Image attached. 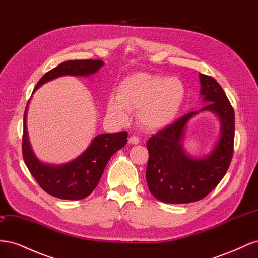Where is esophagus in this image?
Wrapping results in <instances>:
<instances>
[{
    "mask_svg": "<svg viewBox=\"0 0 258 258\" xmlns=\"http://www.w3.org/2000/svg\"><path fill=\"white\" fill-rule=\"evenodd\" d=\"M128 141H129V143H130V144H134V145H136V144H138V143L140 142V139H139L138 137H136V136H132V137H130V138H129Z\"/></svg>",
    "mask_w": 258,
    "mask_h": 258,
    "instance_id": "1",
    "label": "esophagus"
}]
</instances>
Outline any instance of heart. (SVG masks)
I'll use <instances>...</instances> for the list:
<instances>
[{
    "mask_svg": "<svg viewBox=\"0 0 258 258\" xmlns=\"http://www.w3.org/2000/svg\"><path fill=\"white\" fill-rule=\"evenodd\" d=\"M186 89L177 77L136 73L119 84L116 97L106 101V111L118 121L129 118L137 110L140 126L147 131H159L172 123L185 100Z\"/></svg>",
    "mask_w": 258,
    "mask_h": 258,
    "instance_id": "b5f03b06",
    "label": "heart"
}]
</instances>
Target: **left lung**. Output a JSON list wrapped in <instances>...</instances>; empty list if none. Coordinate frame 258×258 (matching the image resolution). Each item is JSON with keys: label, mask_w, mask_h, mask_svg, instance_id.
I'll return each instance as SVG.
<instances>
[{"label": "left lung", "mask_w": 258, "mask_h": 258, "mask_svg": "<svg viewBox=\"0 0 258 258\" xmlns=\"http://www.w3.org/2000/svg\"><path fill=\"white\" fill-rule=\"evenodd\" d=\"M200 99L206 105L184 115L147 141L146 182L155 198L166 204H189L205 198L227 172L233 152L235 113L225 91L213 77L199 74ZM213 112L220 120V135L201 158L183 148L186 127L195 115Z\"/></svg>", "instance_id": "8db88e82"}]
</instances>
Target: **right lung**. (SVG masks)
I'll use <instances>...</instances> for the list:
<instances>
[{
	"label": "right lung",
	"mask_w": 258,
	"mask_h": 258,
	"mask_svg": "<svg viewBox=\"0 0 258 258\" xmlns=\"http://www.w3.org/2000/svg\"><path fill=\"white\" fill-rule=\"evenodd\" d=\"M102 60H69L50 70L38 81L33 93L52 80L61 76L89 77L96 74ZM30 100L23 116L22 155L26 166L42 188L53 197L66 200L84 199L96 188L103 171L112 156L127 144L128 134L126 131L117 134L98 135L91 140L88 147L71 161L61 165H51L41 161L36 157L31 146L28 128L27 114Z\"/></svg>",
	"instance_id": "right-lung-1"
}]
</instances>
